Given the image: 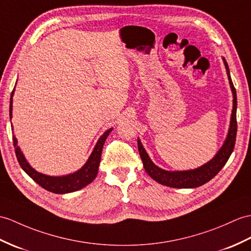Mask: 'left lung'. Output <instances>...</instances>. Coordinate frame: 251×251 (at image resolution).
<instances>
[{"label":"left lung","instance_id":"8db88e82","mask_svg":"<svg viewBox=\"0 0 251 251\" xmlns=\"http://www.w3.org/2000/svg\"><path fill=\"white\" fill-rule=\"evenodd\" d=\"M224 63L226 69V74H228L229 83H230L232 94H233V110H232V115H231L229 132L223 145V148L219 150V152L212 160H209L207 164L203 165L200 168L195 169V170H188V171L171 172V171L162 170V169L154 165L153 161L151 160V158L149 157L148 153L145 152L141 142H140V140H138V150H139L140 157H141L142 162H143V167L145 169V171L148 172L149 176L153 179H155L157 183L165 186H169V187H173V188L199 187V186L207 183L208 180H211L221 170V169H223V167L226 165V162L228 161L229 157L233 152V150H234L235 139H236L237 99H236L235 87L233 85V82L230 77L229 66L225 59H224Z\"/></svg>","mask_w":251,"mask_h":251}]
</instances>
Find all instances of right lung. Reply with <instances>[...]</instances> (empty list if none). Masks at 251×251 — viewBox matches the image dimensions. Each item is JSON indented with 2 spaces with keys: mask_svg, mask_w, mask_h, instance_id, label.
Instances as JSON below:
<instances>
[{
  "mask_svg": "<svg viewBox=\"0 0 251 251\" xmlns=\"http://www.w3.org/2000/svg\"><path fill=\"white\" fill-rule=\"evenodd\" d=\"M13 95H14V91L10 95V104H9L10 119H11V102H13L11 97H13ZM111 130L112 128H110V129H108L100 138H99L94 150H93V152L90 156V158L86 161V164L81 168L79 171L65 176H45V174L39 173L36 170H34V169L27 164V161L25 158L23 154L21 153L20 149L17 147V139L13 136L15 153L20 167L23 169V171H25L28 176L32 177L39 186H42V187L45 188L46 190L54 192V194H68V192H73L85 187L86 185H89L95 179L98 172L99 162H100L103 144H104V141H106V139L108 138L109 133L111 132Z\"/></svg>",
  "mask_w": 251,
  "mask_h": 251,
  "instance_id": "1",
  "label": "right lung"
}]
</instances>
